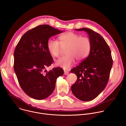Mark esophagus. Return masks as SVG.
I'll use <instances>...</instances> for the list:
<instances>
[{"label": "esophagus", "mask_w": 126, "mask_h": 126, "mask_svg": "<svg viewBox=\"0 0 126 126\" xmlns=\"http://www.w3.org/2000/svg\"><path fill=\"white\" fill-rule=\"evenodd\" d=\"M68 74H69V72H68V71H66V70H64V74L65 75H68Z\"/></svg>", "instance_id": "esophagus-1"}]
</instances>
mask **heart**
I'll use <instances>...</instances> for the list:
<instances>
[{"mask_svg": "<svg viewBox=\"0 0 126 126\" xmlns=\"http://www.w3.org/2000/svg\"><path fill=\"white\" fill-rule=\"evenodd\" d=\"M60 43L53 39H49L47 42V48L50 53L54 57L60 55L61 46L67 47L65 56L56 60V66L67 70L73 65L74 60L80 62L88 55L91 42L86 37H81L77 33L68 32L62 34L59 37Z\"/></svg>", "mask_w": 126, "mask_h": 126, "instance_id": "obj_1", "label": "heart"}]
</instances>
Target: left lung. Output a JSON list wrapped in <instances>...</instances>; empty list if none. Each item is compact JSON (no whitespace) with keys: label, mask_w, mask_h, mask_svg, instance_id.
<instances>
[{"label":"left lung","mask_w":126,"mask_h":126,"mask_svg":"<svg viewBox=\"0 0 126 126\" xmlns=\"http://www.w3.org/2000/svg\"><path fill=\"white\" fill-rule=\"evenodd\" d=\"M75 30L87 33L91 48L89 55L70 71L77 77L71 90L76 98L88 101L96 98L107 85L112 65L111 51L99 33L85 28Z\"/></svg>","instance_id":"obj_1"}]
</instances>
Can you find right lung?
<instances>
[{
    "instance_id": "add662e5",
    "label": "right lung",
    "mask_w": 126,
    "mask_h": 126,
    "mask_svg": "<svg viewBox=\"0 0 126 126\" xmlns=\"http://www.w3.org/2000/svg\"><path fill=\"white\" fill-rule=\"evenodd\" d=\"M62 32L49 25L39 26L27 32L15 49L14 67L18 83L33 99L41 100L49 96L54 90L57 78L64 73L60 67L44 70L53 62L47 42Z\"/></svg>"
}]
</instances>
